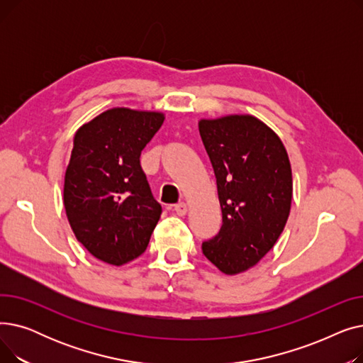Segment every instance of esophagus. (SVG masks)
<instances>
[{
	"label": "esophagus",
	"mask_w": 363,
	"mask_h": 363,
	"mask_svg": "<svg viewBox=\"0 0 363 363\" xmlns=\"http://www.w3.org/2000/svg\"><path fill=\"white\" fill-rule=\"evenodd\" d=\"M174 211L177 212L178 216H185L186 212H188V207H186L185 203H178V204L174 207Z\"/></svg>",
	"instance_id": "1"
}]
</instances>
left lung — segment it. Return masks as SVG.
<instances>
[{"instance_id":"left-lung-1","label":"left lung","mask_w":363,"mask_h":363,"mask_svg":"<svg viewBox=\"0 0 363 363\" xmlns=\"http://www.w3.org/2000/svg\"><path fill=\"white\" fill-rule=\"evenodd\" d=\"M199 130L222 208L220 231L201 250L220 272L237 275L253 268L284 231L293 199L291 164L277 133L250 114L201 119Z\"/></svg>"}]
</instances>
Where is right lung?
I'll use <instances>...</instances> for the list:
<instances>
[{
  "mask_svg": "<svg viewBox=\"0 0 363 363\" xmlns=\"http://www.w3.org/2000/svg\"><path fill=\"white\" fill-rule=\"evenodd\" d=\"M164 121L159 111L114 107L74 133L63 201L72 231L101 262L141 256L162 215L140 164Z\"/></svg>",
  "mask_w": 363,
  "mask_h": 363,
  "instance_id": "obj_1",
  "label": "right lung"
}]
</instances>
